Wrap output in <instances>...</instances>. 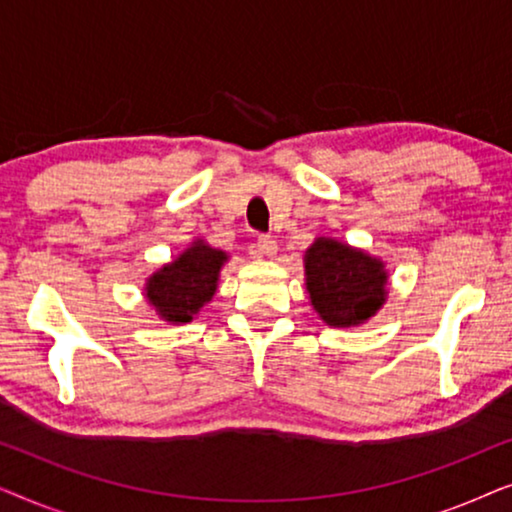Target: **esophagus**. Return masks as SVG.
<instances>
[{
  "label": "esophagus",
  "mask_w": 512,
  "mask_h": 512,
  "mask_svg": "<svg viewBox=\"0 0 512 512\" xmlns=\"http://www.w3.org/2000/svg\"><path fill=\"white\" fill-rule=\"evenodd\" d=\"M254 254L258 256V258H272L277 254V242L272 240L270 235H261L256 240V251Z\"/></svg>",
  "instance_id": "34e87169"
}]
</instances>
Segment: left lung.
<instances>
[{
	"label": "left lung",
	"instance_id": "obj_1",
	"mask_svg": "<svg viewBox=\"0 0 512 512\" xmlns=\"http://www.w3.org/2000/svg\"><path fill=\"white\" fill-rule=\"evenodd\" d=\"M305 289L326 326L354 328L387 303L384 261L335 237H314L305 251Z\"/></svg>",
	"mask_w": 512,
	"mask_h": 512
}]
</instances>
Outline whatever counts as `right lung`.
Here are the masks:
<instances>
[{
  "instance_id": "obj_1",
  "label": "right lung",
  "mask_w": 512,
  "mask_h": 512,
  "mask_svg": "<svg viewBox=\"0 0 512 512\" xmlns=\"http://www.w3.org/2000/svg\"><path fill=\"white\" fill-rule=\"evenodd\" d=\"M228 258L226 251L198 237L172 263H165L146 279V303L160 319L170 324H188L214 298L221 268Z\"/></svg>"
}]
</instances>
